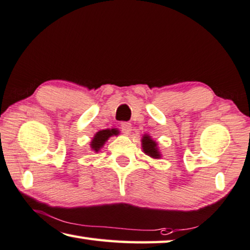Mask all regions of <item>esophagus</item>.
Returning a JSON list of instances; mask_svg holds the SVG:
<instances>
[{"mask_svg": "<svg viewBox=\"0 0 250 250\" xmlns=\"http://www.w3.org/2000/svg\"><path fill=\"white\" fill-rule=\"evenodd\" d=\"M121 129L123 133L128 135L130 132H132V124H130L129 122H123L121 124Z\"/></svg>", "mask_w": 250, "mask_h": 250, "instance_id": "1", "label": "esophagus"}]
</instances>
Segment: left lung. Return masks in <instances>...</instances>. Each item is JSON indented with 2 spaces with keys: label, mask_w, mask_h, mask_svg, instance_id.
Listing matches in <instances>:
<instances>
[{
  "label": "left lung",
  "mask_w": 250,
  "mask_h": 250,
  "mask_svg": "<svg viewBox=\"0 0 250 250\" xmlns=\"http://www.w3.org/2000/svg\"><path fill=\"white\" fill-rule=\"evenodd\" d=\"M143 149L145 151V154H147L148 156L152 157V158H159V151L157 149V145L156 143L152 141V139L148 136V135H145L143 138Z\"/></svg>",
  "instance_id": "8db88e82"
}]
</instances>
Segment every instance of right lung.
<instances>
[{"mask_svg": "<svg viewBox=\"0 0 250 250\" xmlns=\"http://www.w3.org/2000/svg\"><path fill=\"white\" fill-rule=\"evenodd\" d=\"M117 134H118V130H116V129L100 130V132L96 133L94 138L92 139V142H91L92 149L95 151H99L100 148L104 145V143L107 141L108 137H111L112 135H117Z\"/></svg>", "mask_w": 250, "mask_h": 250, "instance_id": "right-lung-1", "label": "right lung"}]
</instances>
